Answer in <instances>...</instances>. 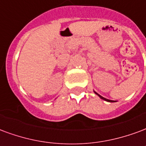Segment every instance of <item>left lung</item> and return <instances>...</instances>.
<instances>
[{"instance_id":"obj_1","label":"left lung","mask_w":146,"mask_h":146,"mask_svg":"<svg viewBox=\"0 0 146 146\" xmlns=\"http://www.w3.org/2000/svg\"><path fill=\"white\" fill-rule=\"evenodd\" d=\"M94 93L95 94H96L98 95V96H99V97H100V98H101V99H103V100H106V101H108V102H114V100H108V99H107V98H103V97H102V96H100V94H98V93H96L94 91Z\"/></svg>"}]
</instances>
